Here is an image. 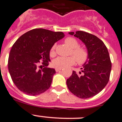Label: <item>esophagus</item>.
<instances>
[{"mask_svg":"<svg viewBox=\"0 0 122 122\" xmlns=\"http://www.w3.org/2000/svg\"><path fill=\"white\" fill-rule=\"evenodd\" d=\"M61 70H62V69H60V68H56V72H59V71H61Z\"/></svg>","mask_w":122,"mask_h":122,"instance_id":"obj_1","label":"esophagus"}]
</instances>
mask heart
<instances>
[{
	"mask_svg": "<svg viewBox=\"0 0 122 122\" xmlns=\"http://www.w3.org/2000/svg\"><path fill=\"white\" fill-rule=\"evenodd\" d=\"M65 42L67 45H68L72 50L71 54L72 56L67 57H58L54 59L52 62V65L54 67L56 68H65L69 66L72 65L76 62V60L77 63L83 64L86 61L88 57V52L86 49L79 46V42L74 37H69L65 40ZM56 45H54L50 51V55L54 56L55 54Z\"/></svg>",
	"mask_w": 122,
	"mask_h": 122,
	"instance_id": "1",
	"label": "heart"
}]
</instances>
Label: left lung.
<instances>
[{"mask_svg":"<svg viewBox=\"0 0 122 122\" xmlns=\"http://www.w3.org/2000/svg\"><path fill=\"white\" fill-rule=\"evenodd\" d=\"M68 33L84 43L88 57L81 68L82 73L72 71V75L66 80L67 86L78 97H92L99 93L109 81L111 62L108 49L96 36L81 31Z\"/></svg>","mask_w":122,"mask_h":122,"instance_id":"8db88e82","label":"left lung"}]
</instances>
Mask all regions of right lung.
I'll list each match as a JSON object with an SVG mask.
<instances>
[{"label": "right lung", "instance_id": "1", "mask_svg": "<svg viewBox=\"0 0 122 122\" xmlns=\"http://www.w3.org/2000/svg\"><path fill=\"white\" fill-rule=\"evenodd\" d=\"M64 37L62 32L38 28L28 31L17 40L10 51L8 66L13 81L20 91L37 96L49 89L56 73L54 69L46 67L50 50ZM40 60L44 62L43 66H39Z\"/></svg>", "mask_w": 122, "mask_h": 122}]
</instances>
